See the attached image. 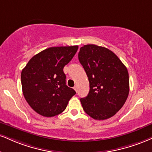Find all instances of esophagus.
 Here are the masks:
<instances>
[{
  "label": "esophagus",
  "instance_id": "34e87169",
  "mask_svg": "<svg viewBox=\"0 0 152 152\" xmlns=\"http://www.w3.org/2000/svg\"><path fill=\"white\" fill-rule=\"evenodd\" d=\"M74 90L76 91H77V89H78V86H75L74 87Z\"/></svg>",
  "mask_w": 152,
  "mask_h": 152
}]
</instances>
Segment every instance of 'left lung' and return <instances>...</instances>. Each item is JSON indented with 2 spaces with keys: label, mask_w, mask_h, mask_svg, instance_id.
<instances>
[{
  "label": "left lung",
  "mask_w": 152,
  "mask_h": 152,
  "mask_svg": "<svg viewBox=\"0 0 152 152\" xmlns=\"http://www.w3.org/2000/svg\"><path fill=\"white\" fill-rule=\"evenodd\" d=\"M78 60L90 84L88 96L80 99L84 111L95 120H106L115 115L129 95L126 66L112 51L95 45L81 47Z\"/></svg>",
  "instance_id": "8db88e82"
}]
</instances>
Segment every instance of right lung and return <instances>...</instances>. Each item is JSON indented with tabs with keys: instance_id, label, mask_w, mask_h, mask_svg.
Returning <instances> with one entry per match:
<instances>
[{
	"instance_id": "1",
	"label": "right lung",
	"mask_w": 152,
	"mask_h": 152,
	"mask_svg": "<svg viewBox=\"0 0 152 152\" xmlns=\"http://www.w3.org/2000/svg\"><path fill=\"white\" fill-rule=\"evenodd\" d=\"M78 46L54 47L31 58L21 73L23 93L27 103L38 114L54 117L66 109L76 94L66 85L63 69L72 59Z\"/></svg>"
}]
</instances>
